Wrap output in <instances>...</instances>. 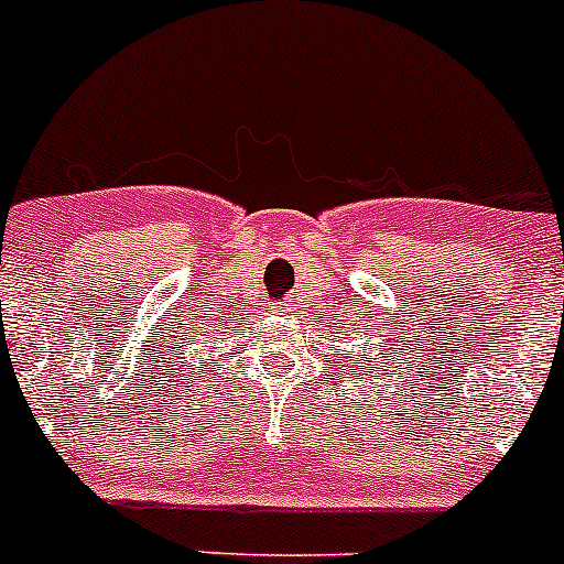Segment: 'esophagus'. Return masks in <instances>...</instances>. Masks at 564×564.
<instances>
[{
    "instance_id": "esophagus-1",
    "label": "esophagus",
    "mask_w": 564,
    "mask_h": 564,
    "mask_svg": "<svg viewBox=\"0 0 564 564\" xmlns=\"http://www.w3.org/2000/svg\"><path fill=\"white\" fill-rule=\"evenodd\" d=\"M293 310H295V306H293V304H284V301H282V304H276V306H274L276 315H282V317H290V315H293Z\"/></svg>"
}]
</instances>
